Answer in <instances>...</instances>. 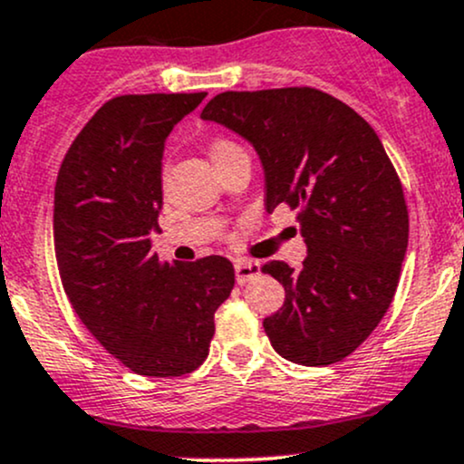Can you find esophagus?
<instances>
[{"label": "esophagus", "instance_id": "esophagus-1", "mask_svg": "<svg viewBox=\"0 0 464 464\" xmlns=\"http://www.w3.org/2000/svg\"><path fill=\"white\" fill-rule=\"evenodd\" d=\"M262 273L257 262H251V259H237L236 262V282L237 284H246L251 279H256L257 275Z\"/></svg>", "mask_w": 464, "mask_h": 464}]
</instances>
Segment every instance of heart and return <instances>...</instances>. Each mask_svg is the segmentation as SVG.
Instances as JSON below:
<instances>
[{
  "mask_svg": "<svg viewBox=\"0 0 464 464\" xmlns=\"http://www.w3.org/2000/svg\"><path fill=\"white\" fill-rule=\"evenodd\" d=\"M237 147H240V145H236V142L228 140V139H216L211 142V156L220 158L222 154H227V151L237 150Z\"/></svg>",
  "mask_w": 464,
  "mask_h": 464,
  "instance_id": "b5f03b06",
  "label": "heart"
}]
</instances>
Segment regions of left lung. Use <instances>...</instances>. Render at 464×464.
<instances>
[{
  "mask_svg": "<svg viewBox=\"0 0 464 464\" xmlns=\"http://www.w3.org/2000/svg\"><path fill=\"white\" fill-rule=\"evenodd\" d=\"M202 119L251 140L266 174V211H299L308 256L302 268H262L284 290L264 319L273 348L299 365L353 354L388 313L407 251L403 185L363 116L308 85L222 92Z\"/></svg>",
  "mask_w": 464,
  "mask_h": 464,
  "instance_id": "obj_1",
  "label": "left lung"
}]
</instances>
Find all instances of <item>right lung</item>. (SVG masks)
Instances as JSON below:
<instances>
[{"label": "right lung", "instance_id": "obj_1", "mask_svg": "<svg viewBox=\"0 0 464 464\" xmlns=\"http://www.w3.org/2000/svg\"><path fill=\"white\" fill-rule=\"evenodd\" d=\"M193 94H121L70 145L54 187V256L94 339L142 376L200 368L236 271L227 257L165 262L150 231L162 207L165 139L202 103Z\"/></svg>", "mask_w": 464, "mask_h": 464}]
</instances>
